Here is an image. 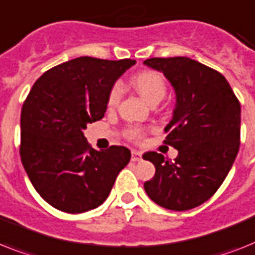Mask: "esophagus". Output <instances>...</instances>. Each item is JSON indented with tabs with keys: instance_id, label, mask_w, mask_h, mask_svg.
Wrapping results in <instances>:
<instances>
[{
	"instance_id": "34e87169",
	"label": "esophagus",
	"mask_w": 255,
	"mask_h": 255,
	"mask_svg": "<svg viewBox=\"0 0 255 255\" xmlns=\"http://www.w3.org/2000/svg\"><path fill=\"white\" fill-rule=\"evenodd\" d=\"M131 160L133 161V162L141 160V152H137V150H132V158H131Z\"/></svg>"
}]
</instances>
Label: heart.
<instances>
[{
    "mask_svg": "<svg viewBox=\"0 0 255 255\" xmlns=\"http://www.w3.org/2000/svg\"><path fill=\"white\" fill-rule=\"evenodd\" d=\"M133 86L138 94L150 105L160 102L166 94V82L162 74L157 70H144L133 77ZM122 97V85L119 82L114 85L109 93L107 103L110 107L115 106ZM126 136L131 141H141L144 138V129L140 127H129L126 129Z\"/></svg>",
    "mask_w": 255,
    "mask_h": 255,
    "instance_id": "heart-1",
    "label": "heart"
}]
</instances>
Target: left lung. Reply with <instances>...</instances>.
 Masks as SVG:
<instances>
[{"label":"left lung","instance_id":"8db88e82","mask_svg":"<svg viewBox=\"0 0 255 255\" xmlns=\"http://www.w3.org/2000/svg\"><path fill=\"white\" fill-rule=\"evenodd\" d=\"M145 65L162 72L177 94L163 144L178 149L174 161L157 152L142 158L156 166L144 183L158 206L187 211L210 199L224 182L240 149L241 106L220 72L188 57H153Z\"/></svg>","mask_w":255,"mask_h":255}]
</instances>
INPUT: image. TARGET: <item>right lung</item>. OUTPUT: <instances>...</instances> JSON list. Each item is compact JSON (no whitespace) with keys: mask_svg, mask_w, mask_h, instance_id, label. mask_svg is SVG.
<instances>
[{"mask_svg":"<svg viewBox=\"0 0 255 255\" xmlns=\"http://www.w3.org/2000/svg\"><path fill=\"white\" fill-rule=\"evenodd\" d=\"M134 63L82 56L51 68L31 88L20 113V160L56 210L82 214L101 206L131 160L126 146L93 149L84 129L105 117L114 82Z\"/></svg>","mask_w":255,"mask_h":255,"instance_id":"1","label":"right lung"}]
</instances>
